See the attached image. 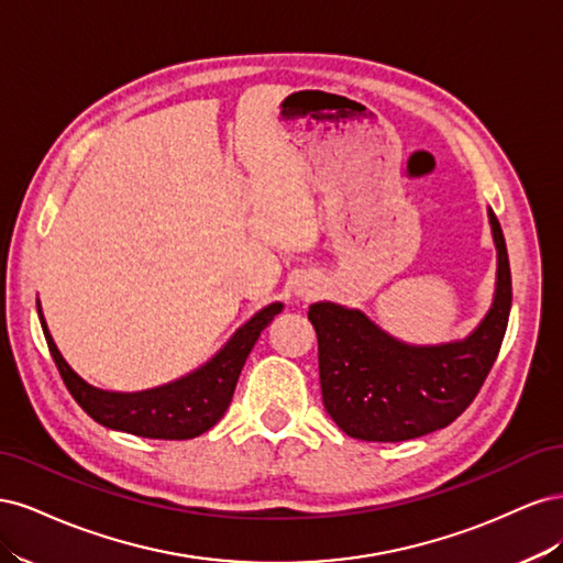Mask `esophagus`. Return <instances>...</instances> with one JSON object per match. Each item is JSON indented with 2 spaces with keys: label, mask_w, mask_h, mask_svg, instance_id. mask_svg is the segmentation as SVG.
Segmentation results:
<instances>
[{
  "label": "esophagus",
  "mask_w": 563,
  "mask_h": 563,
  "mask_svg": "<svg viewBox=\"0 0 563 563\" xmlns=\"http://www.w3.org/2000/svg\"><path fill=\"white\" fill-rule=\"evenodd\" d=\"M302 294H305V291H302Z\"/></svg>",
  "instance_id": "obj_1"
}]
</instances>
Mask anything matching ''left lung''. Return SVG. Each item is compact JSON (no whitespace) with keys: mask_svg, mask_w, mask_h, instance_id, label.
<instances>
[{"mask_svg":"<svg viewBox=\"0 0 563 563\" xmlns=\"http://www.w3.org/2000/svg\"><path fill=\"white\" fill-rule=\"evenodd\" d=\"M498 246L493 308L463 343L408 347L383 333L360 310L310 305L319 343V383L327 413L362 441H406L437 432L479 395L498 360L512 308V275L498 218L488 211Z\"/></svg>","mask_w":563,"mask_h":563,"instance_id":"1","label":"left lung"}]
</instances>
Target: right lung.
Listing matches in <instances>:
<instances>
[{"mask_svg":"<svg viewBox=\"0 0 563 563\" xmlns=\"http://www.w3.org/2000/svg\"><path fill=\"white\" fill-rule=\"evenodd\" d=\"M279 312L282 302L267 305L265 310H261L232 335L230 343L207 366L192 373V376L157 389L135 391V395H117V391H103L84 383L56 350L54 340L46 331L44 317L40 319L48 352L54 356L67 391L96 422L103 424V428L145 439L180 441L203 434L223 418L251 347L255 345L261 331Z\"/></svg>","mask_w":563,"mask_h":563,"instance_id":"1","label":"right lung"}]
</instances>
